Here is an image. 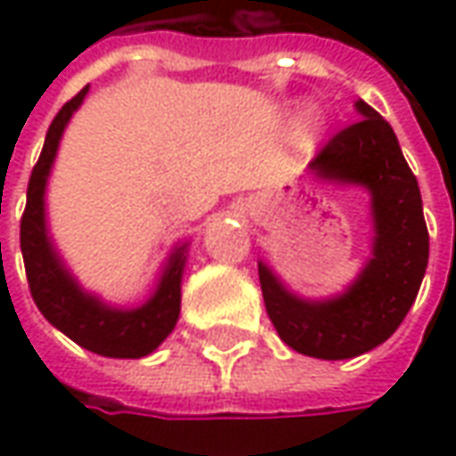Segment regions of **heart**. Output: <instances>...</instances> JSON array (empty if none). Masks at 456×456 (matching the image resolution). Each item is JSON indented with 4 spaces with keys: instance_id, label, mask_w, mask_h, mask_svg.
Wrapping results in <instances>:
<instances>
[{
    "instance_id": "1",
    "label": "heart",
    "mask_w": 456,
    "mask_h": 456,
    "mask_svg": "<svg viewBox=\"0 0 456 456\" xmlns=\"http://www.w3.org/2000/svg\"><path fill=\"white\" fill-rule=\"evenodd\" d=\"M296 127H298V133L306 137L319 135L321 127H323V110H321L316 102H308L304 105V110L298 112V118H296Z\"/></svg>"
}]
</instances>
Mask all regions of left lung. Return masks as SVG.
Here are the masks:
<instances>
[{
  "label": "left lung",
  "mask_w": 456,
  "mask_h": 456,
  "mask_svg": "<svg viewBox=\"0 0 456 456\" xmlns=\"http://www.w3.org/2000/svg\"><path fill=\"white\" fill-rule=\"evenodd\" d=\"M349 125L308 165L321 183L363 188L371 198V256L349 286L329 298L293 293L258 261L268 319L298 354L341 362L377 349L399 329L419 293L429 261V233L419 183L409 170L392 125L363 100Z\"/></svg>",
  "instance_id": "obj_1"
}]
</instances>
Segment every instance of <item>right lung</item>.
<instances>
[{"instance_id":"add662e5","label":"right lung","mask_w":456,"mask_h":456,"mask_svg":"<svg viewBox=\"0 0 456 456\" xmlns=\"http://www.w3.org/2000/svg\"><path fill=\"white\" fill-rule=\"evenodd\" d=\"M85 87L52 120L45 148L37 160L29 188L27 208L21 216L20 246L29 291L42 316L72 338L82 349L110 356V359H140L148 356L163 344L175 329L180 316V286L188 261V243H180L165 258L163 271L145 304L133 308L112 306L102 296L82 289L72 271L64 265L60 250L47 228V180L60 150L67 122L77 112L87 97Z\"/></svg>"}]
</instances>
